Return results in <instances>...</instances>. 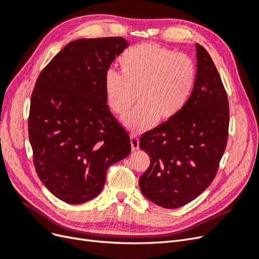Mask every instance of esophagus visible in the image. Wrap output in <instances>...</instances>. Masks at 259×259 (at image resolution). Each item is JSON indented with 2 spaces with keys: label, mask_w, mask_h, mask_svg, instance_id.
I'll return each mask as SVG.
<instances>
[{
  "label": "esophagus",
  "mask_w": 259,
  "mask_h": 259,
  "mask_svg": "<svg viewBox=\"0 0 259 259\" xmlns=\"http://www.w3.org/2000/svg\"><path fill=\"white\" fill-rule=\"evenodd\" d=\"M131 146L133 151H136L139 149V139L135 134L131 135Z\"/></svg>",
  "instance_id": "1"
}]
</instances>
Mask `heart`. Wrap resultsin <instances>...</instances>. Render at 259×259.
Returning <instances> with one entry per match:
<instances>
[{"instance_id":"heart-1","label":"heart","mask_w":259,"mask_h":259,"mask_svg":"<svg viewBox=\"0 0 259 259\" xmlns=\"http://www.w3.org/2000/svg\"><path fill=\"white\" fill-rule=\"evenodd\" d=\"M119 65L121 74L110 69L105 75L106 97L111 110L121 116L137 101V108L123 119L134 132L174 119L197 81V67L189 56L155 44L133 46L122 54Z\"/></svg>"}]
</instances>
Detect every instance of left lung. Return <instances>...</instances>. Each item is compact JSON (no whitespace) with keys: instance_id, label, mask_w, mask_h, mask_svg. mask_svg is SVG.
Here are the masks:
<instances>
[{"instance_id":"1","label":"left lung","mask_w":259,"mask_h":259,"mask_svg":"<svg viewBox=\"0 0 259 259\" xmlns=\"http://www.w3.org/2000/svg\"><path fill=\"white\" fill-rule=\"evenodd\" d=\"M197 50V81L188 103L174 119L140 138L150 165L139 177L145 197L164 208L193 201L213 182L227 145L228 98L213 60Z\"/></svg>"}]
</instances>
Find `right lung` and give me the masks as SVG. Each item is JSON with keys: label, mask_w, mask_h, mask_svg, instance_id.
Segmentation results:
<instances>
[{"label": "right lung", "mask_w": 259, "mask_h": 259, "mask_svg": "<svg viewBox=\"0 0 259 259\" xmlns=\"http://www.w3.org/2000/svg\"><path fill=\"white\" fill-rule=\"evenodd\" d=\"M128 45L120 36L70 42L35 82L28 120L34 167L43 185L69 204L97 197L109 166L131 152L104 85L110 65Z\"/></svg>", "instance_id": "1"}]
</instances>
